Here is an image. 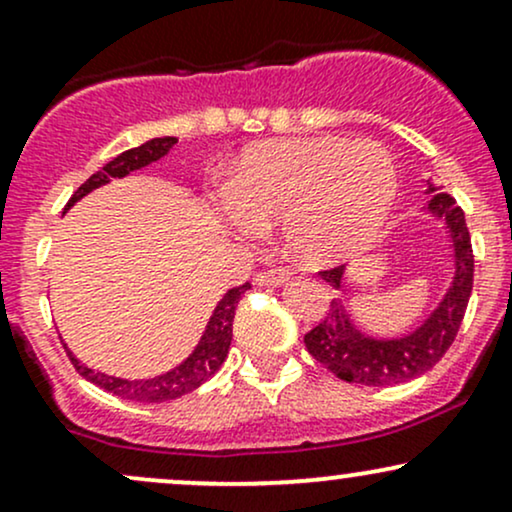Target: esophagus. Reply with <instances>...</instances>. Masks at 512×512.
I'll list each match as a JSON object with an SVG mask.
<instances>
[{"instance_id":"obj_1","label":"esophagus","mask_w":512,"mask_h":512,"mask_svg":"<svg viewBox=\"0 0 512 512\" xmlns=\"http://www.w3.org/2000/svg\"><path fill=\"white\" fill-rule=\"evenodd\" d=\"M291 279L289 269H264L255 276L257 286H281Z\"/></svg>"}]
</instances>
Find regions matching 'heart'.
I'll list each match as a JSON object with an SVG mask.
<instances>
[{
  "label": "heart",
  "instance_id": "b5f03b06",
  "mask_svg": "<svg viewBox=\"0 0 512 512\" xmlns=\"http://www.w3.org/2000/svg\"><path fill=\"white\" fill-rule=\"evenodd\" d=\"M395 197L397 168L383 146L339 137L250 146L223 182L240 228L281 223L286 250L315 267L375 243Z\"/></svg>",
  "mask_w": 512,
  "mask_h": 512
}]
</instances>
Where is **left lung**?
<instances>
[{"label": "left lung", "mask_w": 512, "mask_h": 512, "mask_svg": "<svg viewBox=\"0 0 512 512\" xmlns=\"http://www.w3.org/2000/svg\"><path fill=\"white\" fill-rule=\"evenodd\" d=\"M428 192H433L428 211L445 219L450 228L452 257H455L452 286L445 293L443 303L433 310L431 317H426L424 325L399 339H373L356 330L342 298H332L325 320L305 334V349L339 380L368 387L409 383L436 366L455 342L474 284L472 238H469L464 211L457 207L455 197H450L448 192H436L433 185L428 187ZM320 274L334 289H342L344 267L325 269Z\"/></svg>", "instance_id": "left-lung-1"}]
</instances>
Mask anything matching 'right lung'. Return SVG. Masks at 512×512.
Instances as JSON below:
<instances>
[{
	"instance_id": "right-lung-1",
	"label": "right lung",
	"mask_w": 512,
	"mask_h": 512,
	"mask_svg": "<svg viewBox=\"0 0 512 512\" xmlns=\"http://www.w3.org/2000/svg\"><path fill=\"white\" fill-rule=\"evenodd\" d=\"M173 144H178V139L175 137H158L142 146H137V149L122 151L120 156L113 158L110 163H105L98 173H93L91 178H88L84 185L74 192L64 211L72 209L81 197H86L88 192H93L96 187L105 185V182H110L113 178H125V175L132 173V170H139L149 166V163L158 161V158L166 156L168 151L173 149ZM248 289L250 284H243L228 291L219 301V305H216L214 315H211L207 330H204L202 339H199V344L195 346V351H192V354L187 356L178 368L168 370V373L163 375H156V378H149V380L113 378V375L98 373V370L84 366V363L76 361V356H72V351H69L67 346H64V349H67L69 361L74 363L76 373H79L81 378H86L88 383L98 385L101 390L110 392V395L129 399V402H151V404L170 402V399H178L182 395H187V392L197 390L202 383H207L211 375L221 368V363L226 361L228 349H231V339H233V317H236V305L240 301V296H243Z\"/></svg>"
}]
</instances>
